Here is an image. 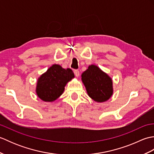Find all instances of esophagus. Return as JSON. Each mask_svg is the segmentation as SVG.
Wrapping results in <instances>:
<instances>
[{
  "instance_id": "esophagus-1",
  "label": "esophagus",
  "mask_w": 154,
  "mask_h": 154,
  "mask_svg": "<svg viewBox=\"0 0 154 154\" xmlns=\"http://www.w3.org/2000/svg\"><path fill=\"white\" fill-rule=\"evenodd\" d=\"M74 73H75V76H76V77H79V75H80V72H79V70L75 69V70H74Z\"/></svg>"
}]
</instances>
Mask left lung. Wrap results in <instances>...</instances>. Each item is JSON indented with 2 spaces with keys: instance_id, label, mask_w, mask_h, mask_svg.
Segmentation results:
<instances>
[{
  "instance_id": "8db88e82",
  "label": "left lung",
  "mask_w": 154,
  "mask_h": 154,
  "mask_svg": "<svg viewBox=\"0 0 154 154\" xmlns=\"http://www.w3.org/2000/svg\"><path fill=\"white\" fill-rule=\"evenodd\" d=\"M81 77L88 95L94 101L104 102L112 96V79L97 65H89L81 75Z\"/></svg>"
}]
</instances>
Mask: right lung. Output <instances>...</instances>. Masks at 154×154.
Listing matches in <instances>:
<instances>
[{"label":"right lung","mask_w":154,"mask_h":154,"mask_svg":"<svg viewBox=\"0 0 154 154\" xmlns=\"http://www.w3.org/2000/svg\"><path fill=\"white\" fill-rule=\"evenodd\" d=\"M73 77L71 69H65L60 65H53L38 79L36 87L38 97L45 102L54 101L61 95L65 86Z\"/></svg>","instance_id":"1"}]
</instances>
